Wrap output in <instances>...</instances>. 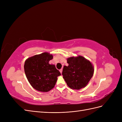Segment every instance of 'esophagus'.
<instances>
[{
	"mask_svg": "<svg viewBox=\"0 0 122 122\" xmlns=\"http://www.w3.org/2000/svg\"><path fill=\"white\" fill-rule=\"evenodd\" d=\"M60 71L61 73H61H62V69H61V70H60Z\"/></svg>",
	"mask_w": 122,
	"mask_h": 122,
	"instance_id": "obj_1",
	"label": "esophagus"
}]
</instances>
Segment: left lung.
<instances>
[{
  "mask_svg": "<svg viewBox=\"0 0 122 122\" xmlns=\"http://www.w3.org/2000/svg\"><path fill=\"white\" fill-rule=\"evenodd\" d=\"M67 63L69 66H64L62 75L68 86L77 90L86 87L94 74L93 64L80 55L68 58Z\"/></svg>",
  "mask_w": 122,
  "mask_h": 122,
  "instance_id": "1",
  "label": "left lung"
}]
</instances>
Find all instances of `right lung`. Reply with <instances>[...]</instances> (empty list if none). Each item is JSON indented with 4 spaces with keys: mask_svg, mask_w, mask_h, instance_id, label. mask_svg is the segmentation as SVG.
I'll list each match as a JSON object with an SVG mask.
<instances>
[{
    "mask_svg": "<svg viewBox=\"0 0 122 122\" xmlns=\"http://www.w3.org/2000/svg\"><path fill=\"white\" fill-rule=\"evenodd\" d=\"M53 55L48 52L36 54L28 58L25 61L24 72L29 83L35 90L47 92L52 90L61 75L54 65L49 62Z\"/></svg>",
    "mask_w": 122,
    "mask_h": 122,
    "instance_id": "1",
    "label": "right lung"
}]
</instances>
